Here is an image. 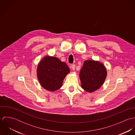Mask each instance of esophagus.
<instances>
[{"label":"esophagus","instance_id":"esophagus-1","mask_svg":"<svg viewBox=\"0 0 135 135\" xmlns=\"http://www.w3.org/2000/svg\"><path fill=\"white\" fill-rule=\"evenodd\" d=\"M71 68L73 70H74L75 69V65L74 64H72L71 65Z\"/></svg>","mask_w":135,"mask_h":135}]
</instances>
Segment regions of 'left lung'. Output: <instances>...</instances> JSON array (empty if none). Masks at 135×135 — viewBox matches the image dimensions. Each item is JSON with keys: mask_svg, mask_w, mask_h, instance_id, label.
Instances as JSON below:
<instances>
[{"mask_svg": "<svg viewBox=\"0 0 135 135\" xmlns=\"http://www.w3.org/2000/svg\"><path fill=\"white\" fill-rule=\"evenodd\" d=\"M79 77L81 87L91 93L102 85L107 77V70L104 66L98 61H85L80 71Z\"/></svg>", "mask_w": 135, "mask_h": 135, "instance_id": "left-lung-1", "label": "left lung"}]
</instances>
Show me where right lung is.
Instances as JSON below:
<instances>
[{"mask_svg": "<svg viewBox=\"0 0 135 135\" xmlns=\"http://www.w3.org/2000/svg\"><path fill=\"white\" fill-rule=\"evenodd\" d=\"M70 72L66 64L58 58L46 56L39 62L37 73L41 86L53 91L60 88L64 77Z\"/></svg>", "mask_w": 135, "mask_h": 135, "instance_id": "add662e5", "label": "right lung"}]
</instances>
